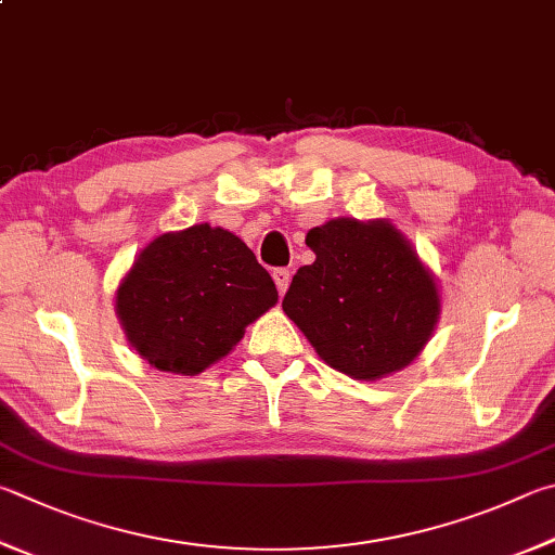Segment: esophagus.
<instances>
[{
  "instance_id": "obj_1",
  "label": "esophagus",
  "mask_w": 555,
  "mask_h": 555,
  "mask_svg": "<svg viewBox=\"0 0 555 555\" xmlns=\"http://www.w3.org/2000/svg\"><path fill=\"white\" fill-rule=\"evenodd\" d=\"M271 276H274V284L279 288V294L284 296L288 284H291V271L288 269H274V271H271Z\"/></svg>"
}]
</instances>
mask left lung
I'll return each mask as SVG.
<instances>
[{
  "label": "left lung",
  "instance_id": "1",
  "mask_svg": "<svg viewBox=\"0 0 555 555\" xmlns=\"http://www.w3.org/2000/svg\"><path fill=\"white\" fill-rule=\"evenodd\" d=\"M284 312L332 369L376 380L405 369L437 327V281L388 220L335 218L308 230Z\"/></svg>",
  "mask_w": 555,
  "mask_h": 555
}]
</instances>
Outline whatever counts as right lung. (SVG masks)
<instances>
[{"instance_id": "1", "label": "right lung", "mask_w": 555, "mask_h": 555, "mask_svg": "<svg viewBox=\"0 0 555 555\" xmlns=\"http://www.w3.org/2000/svg\"><path fill=\"white\" fill-rule=\"evenodd\" d=\"M269 271L237 235L208 223L155 237L120 281L116 315L150 366L196 376L276 306Z\"/></svg>"}]
</instances>
